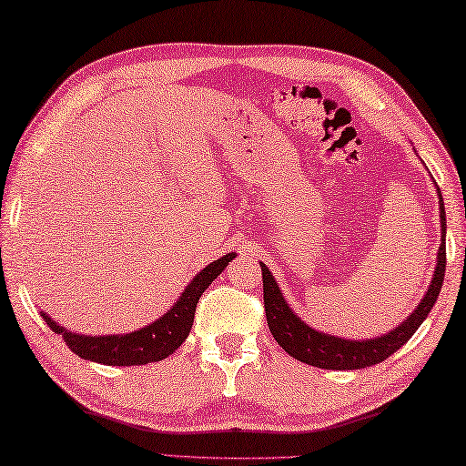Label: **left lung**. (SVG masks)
Wrapping results in <instances>:
<instances>
[{
	"label": "left lung",
	"mask_w": 466,
	"mask_h": 466,
	"mask_svg": "<svg viewBox=\"0 0 466 466\" xmlns=\"http://www.w3.org/2000/svg\"><path fill=\"white\" fill-rule=\"evenodd\" d=\"M438 201H440V224H442V244L438 250V260L434 268L432 283H430L424 299L418 303V308L411 311L408 319L401 321L400 326L393 328L391 332L383 334L380 338H369V340H346V338H338L332 334L318 332V329L309 328L306 321H301L293 314L289 303L285 301L281 289H279L277 281L270 275V270L262 265V293H265V314L270 334L285 352H289L293 359H298L306 365L319 367V369H332V370H354V369H367L379 365L385 359L391 357L395 350L416 334V329L421 326L434 308L438 299V293L442 289L444 270H446V211L444 201L438 189Z\"/></svg>",
	"instance_id": "obj_1"
}]
</instances>
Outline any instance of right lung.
<instances>
[{
  "label": "right lung",
  "instance_id": "right-lung-1",
  "mask_svg": "<svg viewBox=\"0 0 466 466\" xmlns=\"http://www.w3.org/2000/svg\"><path fill=\"white\" fill-rule=\"evenodd\" d=\"M236 255L228 252L222 258L199 270L196 279L185 287L181 298L177 299L175 306L167 311L163 318H158L152 324L137 329L130 334H114V336H86L75 334L58 326L55 319H50L48 314L40 311L42 318L53 329L55 334H61L69 349L77 354V357L101 362V365H114V367H132V365H147V362H157L167 359L173 354L179 346L187 340L191 332L193 318H196V308L211 281L222 273Z\"/></svg>",
  "mask_w": 466,
  "mask_h": 466
}]
</instances>
